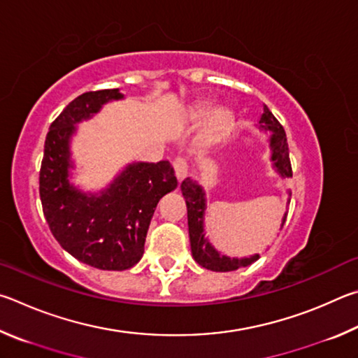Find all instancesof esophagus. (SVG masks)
Masks as SVG:
<instances>
[{
  "mask_svg": "<svg viewBox=\"0 0 358 358\" xmlns=\"http://www.w3.org/2000/svg\"><path fill=\"white\" fill-rule=\"evenodd\" d=\"M173 166H174V173H176V178L180 182V180H184L187 178V174H189V165H187V160L184 157H176L173 160Z\"/></svg>",
  "mask_w": 358,
  "mask_h": 358,
  "instance_id": "1",
  "label": "esophagus"
}]
</instances>
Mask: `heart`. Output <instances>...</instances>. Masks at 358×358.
I'll return each instance as SVG.
<instances>
[{
    "instance_id": "obj_1",
    "label": "heart",
    "mask_w": 358,
    "mask_h": 358,
    "mask_svg": "<svg viewBox=\"0 0 358 358\" xmlns=\"http://www.w3.org/2000/svg\"><path fill=\"white\" fill-rule=\"evenodd\" d=\"M190 119L195 122L206 121L204 127V141L218 143L229 134L233 125V115L227 108L210 110L208 103H198L190 111Z\"/></svg>"
}]
</instances>
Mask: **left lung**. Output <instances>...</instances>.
<instances>
[{
  "label": "left lung",
  "instance_id": "left-lung-1",
  "mask_svg": "<svg viewBox=\"0 0 358 358\" xmlns=\"http://www.w3.org/2000/svg\"><path fill=\"white\" fill-rule=\"evenodd\" d=\"M261 127L272 131L271 136V148H272V160L277 171L283 178H292V168L289 160V148H287L286 131L283 125L278 122V119L272 115V111L264 105V113L261 116ZM180 190L185 198L187 204V217H189V234H190V245L192 255L199 266H203L209 271L214 272H229L237 271L241 267H247L252 262L259 259V255L250 256V258L237 259L222 256L220 253L210 247V243L204 239V228H203V215L206 209V198L201 185L193 182L192 179L187 178L180 184ZM287 217V210L281 222L283 227Z\"/></svg>",
  "mask_w": 358,
  "mask_h": 358
}]
</instances>
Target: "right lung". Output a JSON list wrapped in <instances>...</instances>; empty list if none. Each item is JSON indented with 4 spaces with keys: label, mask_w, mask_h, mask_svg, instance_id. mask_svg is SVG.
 <instances>
[{
    "label": "right lung",
    "mask_w": 358,
    "mask_h": 358,
    "mask_svg": "<svg viewBox=\"0 0 358 358\" xmlns=\"http://www.w3.org/2000/svg\"><path fill=\"white\" fill-rule=\"evenodd\" d=\"M121 97L119 90H100L73 99L50 125L39 173L42 210L55 239L73 258L102 271H124L141 259L157 203L178 187L169 162L129 165L100 195L87 196L69 184L75 124Z\"/></svg>",
    "instance_id": "right-lung-1"
}]
</instances>
